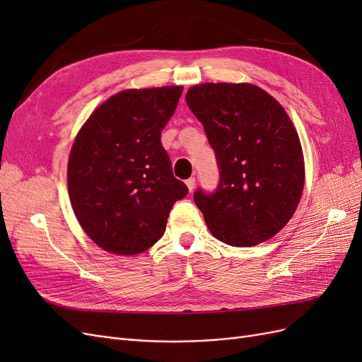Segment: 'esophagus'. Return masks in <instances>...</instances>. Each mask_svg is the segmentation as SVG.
<instances>
[{"label": "esophagus", "mask_w": 362, "mask_h": 362, "mask_svg": "<svg viewBox=\"0 0 362 362\" xmlns=\"http://www.w3.org/2000/svg\"><path fill=\"white\" fill-rule=\"evenodd\" d=\"M194 184H196L194 178H189L187 181H185V185H187V189H189V192H193V189H194Z\"/></svg>", "instance_id": "esophagus-1"}]
</instances>
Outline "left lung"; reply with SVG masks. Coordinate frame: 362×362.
Segmentation results:
<instances>
[{
	"instance_id": "8db88e82",
	"label": "left lung",
	"mask_w": 362,
	"mask_h": 362,
	"mask_svg": "<svg viewBox=\"0 0 362 362\" xmlns=\"http://www.w3.org/2000/svg\"><path fill=\"white\" fill-rule=\"evenodd\" d=\"M216 152V193H194L210 233L229 246L247 247L276 235L298 208L305 161L300 140L284 107L250 83H202L185 95Z\"/></svg>"
}]
</instances>
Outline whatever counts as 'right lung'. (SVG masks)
<instances>
[{
	"mask_svg": "<svg viewBox=\"0 0 362 362\" xmlns=\"http://www.w3.org/2000/svg\"><path fill=\"white\" fill-rule=\"evenodd\" d=\"M182 86L127 89L108 98L76 134L68 192L83 231L101 249L137 255L166 231L173 204L189 189L173 177L161 131Z\"/></svg>",
	"mask_w": 362,
	"mask_h": 362,
	"instance_id": "obj_1",
	"label": "right lung"
}]
</instances>
